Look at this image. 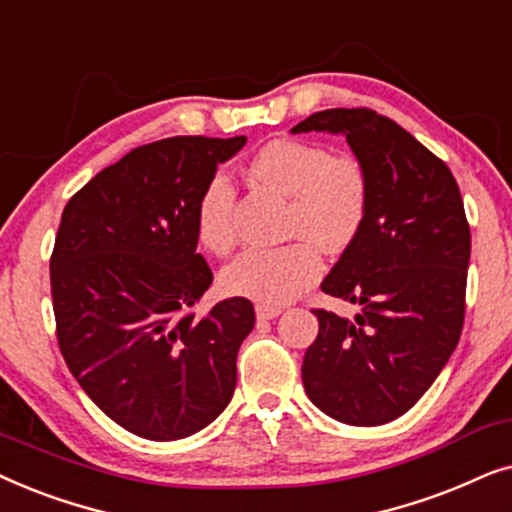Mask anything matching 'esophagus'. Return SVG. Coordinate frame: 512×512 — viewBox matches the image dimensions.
<instances>
[{
	"instance_id": "obj_1",
	"label": "esophagus",
	"mask_w": 512,
	"mask_h": 512,
	"mask_svg": "<svg viewBox=\"0 0 512 512\" xmlns=\"http://www.w3.org/2000/svg\"><path fill=\"white\" fill-rule=\"evenodd\" d=\"M255 313H257V318L260 320H274V318H278L281 316V309H278V306H267V304H257L255 306Z\"/></svg>"
}]
</instances>
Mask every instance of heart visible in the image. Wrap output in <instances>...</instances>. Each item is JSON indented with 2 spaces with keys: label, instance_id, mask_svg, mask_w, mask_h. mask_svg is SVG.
I'll return each instance as SVG.
<instances>
[{
  "label": "heart",
  "instance_id": "b5f03b06",
  "mask_svg": "<svg viewBox=\"0 0 512 512\" xmlns=\"http://www.w3.org/2000/svg\"><path fill=\"white\" fill-rule=\"evenodd\" d=\"M248 175L257 185L288 196V234L302 238L278 248L248 250L224 269L222 283L231 295L281 306L320 276L323 260L316 244L337 252L358 236L367 215V177L358 161L302 140L264 145L250 161ZM234 206L236 189L229 177H210L196 206V231L215 255H229L238 243Z\"/></svg>",
  "mask_w": 512,
  "mask_h": 512
}]
</instances>
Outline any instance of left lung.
I'll return each mask as SVG.
<instances>
[{
  "label": "left lung",
  "instance_id": "obj_1",
  "mask_svg": "<svg viewBox=\"0 0 512 512\" xmlns=\"http://www.w3.org/2000/svg\"><path fill=\"white\" fill-rule=\"evenodd\" d=\"M311 131L349 142L367 177V215L320 285L360 311H313L302 381L327 417L381 426L414 407L459 344L470 229L452 170L395 121L339 107L292 128Z\"/></svg>",
  "mask_w": 512,
  "mask_h": 512
}]
</instances>
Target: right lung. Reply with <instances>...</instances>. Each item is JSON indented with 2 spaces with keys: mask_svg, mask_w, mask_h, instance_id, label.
Wrapping results in <instances>:
<instances>
[{
  "mask_svg": "<svg viewBox=\"0 0 512 512\" xmlns=\"http://www.w3.org/2000/svg\"><path fill=\"white\" fill-rule=\"evenodd\" d=\"M248 138L142 145L72 196L51 255L58 344L88 398L128 433L180 440L220 417L255 325L245 297L192 306L213 283L196 206Z\"/></svg>",
  "mask_w": 512,
  "mask_h": 512,
  "instance_id": "1",
  "label": "right lung"
}]
</instances>
